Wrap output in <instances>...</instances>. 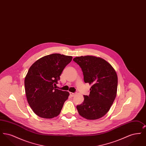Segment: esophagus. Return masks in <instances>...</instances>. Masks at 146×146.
<instances>
[{
  "instance_id": "1",
  "label": "esophagus",
  "mask_w": 146,
  "mask_h": 146,
  "mask_svg": "<svg viewBox=\"0 0 146 146\" xmlns=\"http://www.w3.org/2000/svg\"><path fill=\"white\" fill-rule=\"evenodd\" d=\"M70 95H71V96L73 97L76 95V93H73V92H70Z\"/></svg>"
}]
</instances>
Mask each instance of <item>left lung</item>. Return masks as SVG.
I'll list each match as a JSON object with an SVG mask.
<instances>
[{
	"instance_id": "obj_1",
	"label": "left lung",
	"mask_w": 146,
	"mask_h": 146,
	"mask_svg": "<svg viewBox=\"0 0 146 146\" xmlns=\"http://www.w3.org/2000/svg\"><path fill=\"white\" fill-rule=\"evenodd\" d=\"M82 68L85 83L91 85L90 95H84L82 104L76 109L80 115L89 120L102 118L109 111L117 96L118 76L110 63L95 56L73 59Z\"/></svg>"
}]
</instances>
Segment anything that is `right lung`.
<instances>
[{"mask_svg":"<svg viewBox=\"0 0 146 146\" xmlns=\"http://www.w3.org/2000/svg\"><path fill=\"white\" fill-rule=\"evenodd\" d=\"M73 57L52 54L36 61L25 79L28 104L35 114L45 119L58 116L70 93L55 89L65 67Z\"/></svg>","mask_w":146,"mask_h":146,"instance_id":"add662e5","label":"right lung"}]
</instances>
